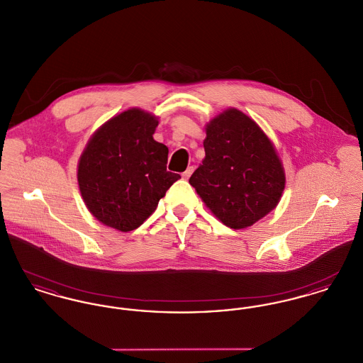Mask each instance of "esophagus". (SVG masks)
I'll use <instances>...</instances> for the list:
<instances>
[{"label":"esophagus","instance_id":"1","mask_svg":"<svg viewBox=\"0 0 363 363\" xmlns=\"http://www.w3.org/2000/svg\"><path fill=\"white\" fill-rule=\"evenodd\" d=\"M193 172H194V167H193V166H190V167H188V169L182 173V178H184V179H189V177L191 175Z\"/></svg>","mask_w":363,"mask_h":363}]
</instances>
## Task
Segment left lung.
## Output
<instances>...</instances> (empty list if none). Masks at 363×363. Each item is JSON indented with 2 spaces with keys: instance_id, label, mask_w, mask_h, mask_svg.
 <instances>
[{
  "instance_id": "left-lung-1",
  "label": "left lung",
  "mask_w": 363,
  "mask_h": 363,
  "mask_svg": "<svg viewBox=\"0 0 363 363\" xmlns=\"http://www.w3.org/2000/svg\"><path fill=\"white\" fill-rule=\"evenodd\" d=\"M206 157L189 184L223 225L240 230L277 208L286 173L257 122L230 107L206 125Z\"/></svg>"
}]
</instances>
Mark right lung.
Wrapping results in <instances>:
<instances>
[{"label":"right lung","mask_w":363,"mask_h":363,"mask_svg":"<svg viewBox=\"0 0 363 363\" xmlns=\"http://www.w3.org/2000/svg\"><path fill=\"white\" fill-rule=\"evenodd\" d=\"M157 120L138 107L128 108L95 130L79 159L84 204L107 227L138 228L181 178L167 172L169 148L154 138Z\"/></svg>","instance_id":"add662e5"}]
</instances>
